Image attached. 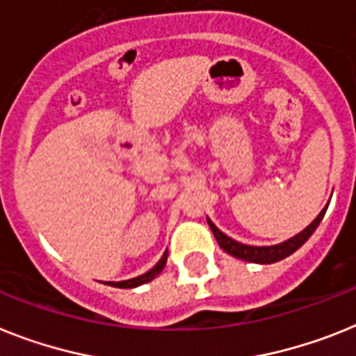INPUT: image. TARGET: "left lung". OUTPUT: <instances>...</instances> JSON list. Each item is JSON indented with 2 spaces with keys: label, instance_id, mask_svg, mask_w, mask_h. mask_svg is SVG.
Wrapping results in <instances>:
<instances>
[{
  "label": "left lung",
  "instance_id": "1",
  "mask_svg": "<svg viewBox=\"0 0 356 356\" xmlns=\"http://www.w3.org/2000/svg\"><path fill=\"white\" fill-rule=\"evenodd\" d=\"M327 210V206H325L324 210L321 213L316 215V219L313 220L306 229H302L300 234H297L295 237L288 238L284 243L275 244V246H248V244H241L234 238H229L228 235H224L210 219H208V224H210L211 232H213L215 238H217V243L219 246L222 248L224 252L229 253V255L237 257V259H243V261L248 262H257V264H271V262L282 261L286 257H289L293 252H297L298 248L302 246L306 243L307 238L312 237V234L316 229V226L321 224V220L324 219V213Z\"/></svg>",
  "mask_w": 356,
  "mask_h": 356
}]
</instances>
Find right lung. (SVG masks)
Listing matches in <instances>:
<instances>
[{
	"mask_svg": "<svg viewBox=\"0 0 356 356\" xmlns=\"http://www.w3.org/2000/svg\"><path fill=\"white\" fill-rule=\"evenodd\" d=\"M164 264H166V255H163V259H161V261L157 262V264H155L150 271H146V273L139 275V277H134V279L115 282L113 286H118V288H136V286H141V284H145V282H150L152 279H155V277H157V275L163 271Z\"/></svg>",
	"mask_w": 356,
	"mask_h": 356,
	"instance_id": "add662e5",
	"label": "right lung"
}]
</instances>
